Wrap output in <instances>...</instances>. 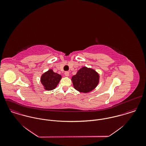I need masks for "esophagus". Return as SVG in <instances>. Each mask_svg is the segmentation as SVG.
<instances>
[{
  "label": "esophagus",
  "mask_w": 146,
  "mask_h": 146,
  "mask_svg": "<svg viewBox=\"0 0 146 146\" xmlns=\"http://www.w3.org/2000/svg\"><path fill=\"white\" fill-rule=\"evenodd\" d=\"M64 75H65V76H69V75H70V73H69V72H68V71H66V72H64Z\"/></svg>",
  "instance_id": "34e87169"
}]
</instances>
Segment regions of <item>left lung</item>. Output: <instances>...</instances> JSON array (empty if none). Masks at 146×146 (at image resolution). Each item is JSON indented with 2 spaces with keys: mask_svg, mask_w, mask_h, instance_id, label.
Instances as JSON below:
<instances>
[{
  "mask_svg": "<svg viewBox=\"0 0 146 146\" xmlns=\"http://www.w3.org/2000/svg\"><path fill=\"white\" fill-rule=\"evenodd\" d=\"M74 88L81 93H88L94 89L99 83L100 75L93 69L83 67L72 77Z\"/></svg>",
  "mask_w": 146,
  "mask_h": 146,
  "instance_id": "1",
  "label": "left lung"
}]
</instances>
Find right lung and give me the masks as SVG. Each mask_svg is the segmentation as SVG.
<instances>
[{"label": "right lung", "instance_id": "1", "mask_svg": "<svg viewBox=\"0 0 146 146\" xmlns=\"http://www.w3.org/2000/svg\"><path fill=\"white\" fill-rule=\"evenodd\" d=\"M61 75L54 72L52 69L43 74L41 76V83L46 90H52L56 88L61 80Z\"/></svg>", "mask_w": 146, "mask_h": 146}]
</instances>
